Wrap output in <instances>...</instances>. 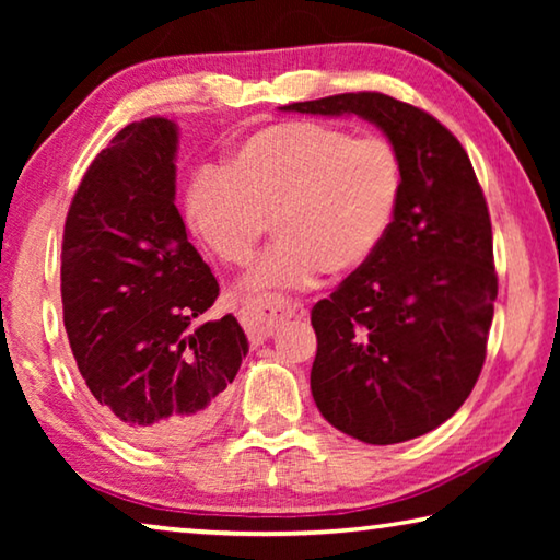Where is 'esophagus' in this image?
Returning a JSON list of instances; mask_svg holds the SVG:
<instances>
[{"label": "esophagus", "mask_w": 560, "mask_h": 560, "mask_svg": "<svg viewBox=\"0 0 560 560\" xmlns=\"http://www.w3.org/2000/svg\"><path fill=\"white\" fill-rule=\"evenodd\" d=\"M301 314H303V303L281 299V296H267V299L246 303V306L240 311V320L252 343L259 346L277 334L279 324Z\"/></svg>", "instance_id": "esophagus-1"}]
</instances>
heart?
I'll use <instances>...</instances> for the list:
<instances>
[{"mask_svg":"<svg viewBox=\"0 0 560 560\" xmlns=\"http://www.w3.org/2000/svg\"><path fill=\"white\" fill-rule=\"evenodd\" d=\"M400 197L402 163L385 138L291 120L246 138L222 177L197 179L187 212L226 267H246L273 222L281 240L246 287L301 289L324 269H363L390 234Z\"/></svg>","mask_w":560,"mask_h":560,"instance_id":"1","label":"heart"}]
</instances>
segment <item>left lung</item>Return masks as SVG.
<instances>
[{"instance_id": "obj_1", "label": "left lung", "mask_w": 560, "mask_h": 560, "mask_svg": "<svg viewBox=\"0 0 560 560\" xmlns=\"http://www.w3.org/2000/svg\"><path fill=\"white\" fill-rule=\"evenodd\" d=\"M281 110L363 118L402 163L400 207L381 252L311 311L316 407L368 444L428 434L477 383L499 291L489 207L467 150L428 110L377 91Z\"/></svg>"}]
</instances>
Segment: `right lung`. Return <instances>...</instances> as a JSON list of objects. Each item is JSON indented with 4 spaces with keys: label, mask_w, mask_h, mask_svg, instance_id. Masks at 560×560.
Returning a JSON list of instances; mask_svg holds the SVG:
<instances>
[{
    "label": "right lung",
    "mask_w": 560,
    "mask_h": 560,
    "mask_svg": "<svg viewBox=\"0 0 560 560\" xmlns=\"http://www.w3.org/2000/svg\"><path fill=\"white\" fill-rule=\"evenodd\" d=\"M177 126L130 122L101 150L63 224V326L98 412L138 444H183L217 420L249 350L175 207Z\"/></svg>",
    "instance_id": "obj_1"
}]
</instances>
